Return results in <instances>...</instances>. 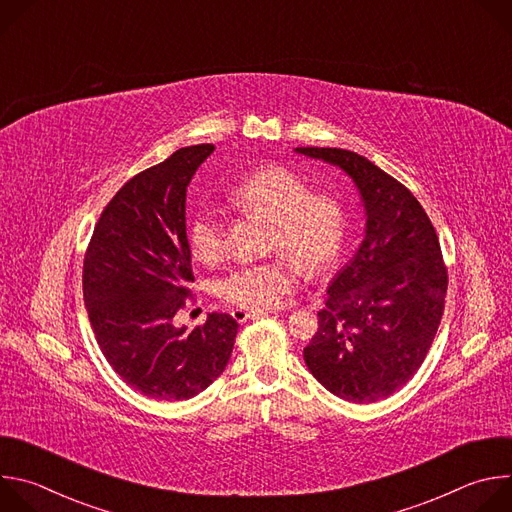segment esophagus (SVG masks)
Returning a JSON list of instances; mask_svg holds the SVG:
<instances>
[{"instance_id":"obj_1","label":"esophagus","mask_w":512,"mask_h":512,"mask_svg":"<svg viewBox=\"0 0 512 512\" xmlns=\"http://www.w3.org/2000/svg\"><path fill=\"white\" fill-rule=\"evenodd\" d=\"M231 314H233V318H235L237 322H247V320H251V318H261V316H265L267 312H263V310H243V308H237V310H233Z\"/></svg>"}]
</instances>
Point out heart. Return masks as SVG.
<instances>
[{
	"label": "heart",
	"mask_w": 512,
	"mask_h": 512,
	"mask_svg": "<svg viewBox=\"0 0 512 512\" xmlns=\"http://www.w3.org/2000/svg\"><path fill=\"white\" fill-rule=\"evenodd\" d=\"M229 200L241 210L271 223L269 251H281L318 273L330 267L342 247L346 218L340 202L310 192L306 178L285 166H265L237 182ZM188 243L194 259L212 263L225 251L223 221L200 210L190 223ZM300 267L279 255L263 263L239 265L218 281V296L243 310H267L296 287Z\"/></svg>",
	"instance_id": "b5f03b06"
}]
</instances>
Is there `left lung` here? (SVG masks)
<instances>
[{"mask_svg": "<svg viewBox=\"0 0 512 512\" xmlns=\"http://www.w3.org/2000/svg\"><path fill=\"white\" fill-rule=\"evenodd\" d=\"M344 170L367 214L364 239L328 287L304 348L316 381L350 403H375L421 367L444 316L448 269L417 198L371 160L338 148H296Z\"/></svg>", "mask_w": 512, "mask_h": 512, "instance_id": "8db88e82", "label": "left lung"}]
</instances>
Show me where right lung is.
I'll list each match as a JSON object with an SVG mask.
<instances>
[{"instance_id":"obj_1","label":"right lung","mask_w":512,"mask_h":512,"mask_svg":"<svg viewBox=\"0 0 512 512\" xmlns=\"http://www.w3.org/2000/svg\"><path fill=\"white\" fill-rule=\"evenodd\" d=\"M212 143L190 145L139 172L111 198L83 265V296L97 342L135 391L184 401L221 377L239 324L208 314L202 326H174L194 281L186 237V188Z\"/></svg>"}]
</instances>
